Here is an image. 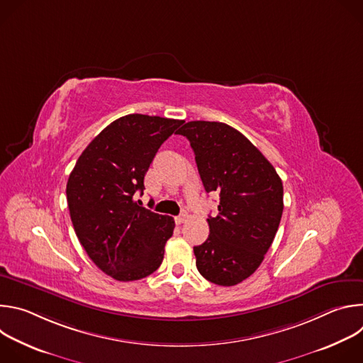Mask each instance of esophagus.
<instances>
[{"label": "esophagus", "mask_w": 363, "mask_h": 363, "mask_svg": "<svg viewBox=\"0 0 363 363\" xmlns=\"http://www.w3.org/2000/svg\"><path fill=\"white\" fill-rule=\"evenodd\" d=\"M186 220H188V214H186V213H184V214L175 217V223H177V224H184Z\"/></svg>", "instance_id": "1"}]
</instances>
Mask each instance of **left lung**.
<instances>
[{
    "mask_svg": "<svg viewBox=\"0 0 363 363\" xmlns=\"http://www.w3.org/2000/svg\"><path fill=\"white\" fill-rule=\"evenodd\" d=\"M195 153L206 192L220 194L210 235L194 247L196 269L218 286H235L264 260L283 214V182L242 133L221 122L192 121L178 132Z\"/></svg>",
    "mask_w": 363,
    "mask_h": 363,
    "instance_id": "8db88e82",
    "label": "left lung"
}]
</instances>
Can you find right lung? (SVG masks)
<instances>
[{
	"mask_svg": "<svg viewBox=\"0 0 363 363\" xmlns=\"http://www.w3.org/2000/svg\"><path fill=\"white\" fill-rule=\"evenodd\" d=\"M184 121L126 115L103 129L82 152L67 181L76 235L91 262L118 281L140 280L157 270L172 217L140 206L143 178L161 145Z\"/></svg>",
	"mask_w": 363,
	"mask_h": 363,
	"instance_id": "1",
	"label": "right lung"
}]
</instances>
